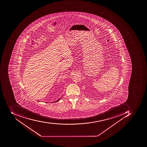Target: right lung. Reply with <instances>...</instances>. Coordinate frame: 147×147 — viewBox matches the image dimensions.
<instances>
[{
  "label": "right lung",
  "mask_w": 147,
  "mask_h": 147,
  "mask_svg": "<svg viewBox=\"0 0 147 147\" xmlns=\"http://www.w3.org/2000/svg\"><path fill=\"white\" fill-rule=\"evenodd\" d=\"M60 99H61V98H60V99H58V100H57V101H55V102H57V101H59V100H60Z\"/></svg>",
  "instance_id": "1"
}]
</instances>
